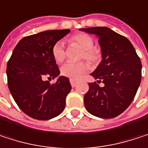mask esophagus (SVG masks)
<instances>
[{
  "mask_svg": "<svg viewBox=\"0 0 148 148\" xmlns=\"http://www.w3.org/2000/svg\"><path fill=\"white\" fill-rule=\"evenodd\" d=\"M70 84H71L72 87H74L76 86V84H77V81L74 80V79H70Z\"/></svg>",
  "mask_w": 148,
  "mask_h": 148,
  "instance_id": "obj_1",
  "label": "esophagus"
}]
</instances>
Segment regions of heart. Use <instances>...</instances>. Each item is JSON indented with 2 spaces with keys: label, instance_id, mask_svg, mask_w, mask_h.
I'll list each match as a JSON object with an SVG mask.
<instances>
[{
  "label": "heart",
  "instance_id": "heart-1",
  "mask_svg": "<svg viewBox=\"0 0 148 148\" xmlns=\"http://www.w3.org/2000/svg\"><path fill=\"white\" fill-rule=\"evenodd\" d=\"M70 45H75L82 49L80 59H85L91 64H97L102 58V50L99 47L94 46V39L86 33H76L69 38ZM52 56L57 63L63 62L66 56L64 46L62 42H56L52 48ZM89 69V66L84 62H67L61 68V74L71 79H77L80 75Z\"/></svg>",
  "mask_w": 148,
  "mask_h": 148
}]
</instances>
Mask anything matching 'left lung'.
Instances as JSON below:
<instances>
[{"label":"left lung","mask_w":148,"mask_h":148,"mask_svg":"<svg viewBox=\"0 0 148 148\" xmlns=\"http://www.w3.org/2000/svg\"><path fill=\"white\" fill-rule=\"evenodd\" d=\"M99 37L102 61L91 75L102 81L89 83L84 96L86 110L101 118H113L133 101L141 80V62L130 40L108 27L81 29Z\"/></svg>","instance_id":"1"}]
</instances>
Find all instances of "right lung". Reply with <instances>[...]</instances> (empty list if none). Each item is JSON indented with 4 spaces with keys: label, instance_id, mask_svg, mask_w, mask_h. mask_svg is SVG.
Wrapping results in <instances>:
<instances>
[{
    "label": "right lung",
    "instance_id": "right-lung-1",
    "mask_svg": "<svg viewBox=\"0 0 148 148\" xmlns=\"http://www.w3.org/2000/svg\"><path fill=\"white\" fill-rule=\"evenodd\" d=\"M70 32L52 30L23 38L15 46L7 65L9 91L19 109L37 120H49L60 115L71 91L69 79L60 76L52 56L54 45Z\"/></svg>",
    "mask_w": 148,
    "mask_h": 148
}]
</instances>
